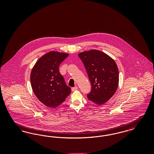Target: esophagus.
<instances>
[{"mask_svg":"<svg viewBox=\"0 0 154 154\" xmlns=\"http://www.w3.org/2000/svg\"><path fill=\"white\" fill-rule=\"evenodd\" d=\"M77 89H78V87H77V86L72 88V91H76V90H77Z\"/></svg>","mask_w":154,"mask_h":154,"instance_id":"34e87169","label":"esophagus"}]
</instances>
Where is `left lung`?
<instances>
[{
	"instance_id": "obj_1",
	"label": "left lung",
	"mask_w": 154,
	"mask_h": 154,
	"mask_svg": "<svg viewBox=\"0 0 154 154\" xmlns=\"http://www.w3.org/2000/svg\"><path fill=\"white\" fill-rule=\"evenodd\" d=\"M91 83L88 99L98 105L108 101L114 95L119 82V72L115 61L103 52L92 50L79 54Z\"/></svg>"
}]
</instances>
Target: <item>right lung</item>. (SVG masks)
Wrapping results in <instances>:
<instances>
[{"label": "right lung", "instance_id": "1", "mask_svg": "<svg viewBox=\"0 0 154 154\" xmlns=\"http://www.w3.org/2000/svg\"><path fill=\"white\" fill-rule=\"evenodd\" d=\"M69 54L51 51L37 61L30 74L31 86L38 99L47 107L55 108L71 93V88L60 74L59 67Z\"/></svg>", "mask_w": 154, "mask_h": 154}]
</instances>
